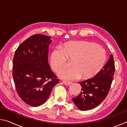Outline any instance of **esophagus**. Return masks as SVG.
<instances>
[{
  "label": "esophagus",
  "mask_w": 127,
  "mask_h": 127,
  "mask_svg": "<svg viewBox=\"0 0 127 127\" xmlns=\"http://www.w3.org/2000/svg\"><path fill=\"white\" fill-rule=\"evenodd\" d=\"M63 82L64 85H65V86H69L70 85V84H72V82L70 81H63Z\"/></svg>",
  "instance_id": "34e87169"
}]
</instances>
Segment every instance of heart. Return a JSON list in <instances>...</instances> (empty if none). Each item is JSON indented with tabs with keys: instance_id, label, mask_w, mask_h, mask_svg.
I'll return each instance as SVG.
<instances>
[{
	"instance_id": "obj_1",
	"label": "heart",
	"mask_w": 127,
	"mask_h": 127,
	"mask_svg": "<svg viewBox=\"0 0 127 127\" xmlns=\"http://www.w3.org/2000/svg\"><path fill=\"white\" fill-rule=\"evenodd\" d=\"M66 58L72 60V67L60 70L58 73L60 78L66 80L79 77L89 79L102 69L106 60V54L96 43L84 40L70 41L51 52V68L55 72L59 71L66 66Z\"/></svg>"
}]
</instances>
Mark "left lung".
Instances as JSON below:
<instances>
[{"mask_svg": "<svg viewBox=\"0 0 127 127\" xmlns=\"http://www.w3.org/2000/svg\"><path fill=\"white\" fill-rule=\"evenodd\" d=\"M114 72V61L111 54L104 67L94 78L78 82L82 91L77 97L72 98L75 105L83 111L99 105L108 94Z\"/></svg>", "mask_w": 127, "mask_h": 127, "instance_id": "obj_1", "label": "left lung"}]
</instances>
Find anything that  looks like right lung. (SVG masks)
I'll return each instance as SVG.
<instances>
[{
	"label": "right lung",
	"instance_id": "1",
	"mask_svg": "<svg viewBox=\"0 0 127 127\" xmlns=\"http://www.w3.org/2000/svg\"><path fill=\"white\" fill-rule=\"evenodd\" d=\"M51 42L49 36L36 34L23 41L14 54L12 74L17 92L31 106L44 104L59 81L48 62Z\"/></svg>",
	"mask_w": 127,
	"mask_h": 127
}]
</instances>
